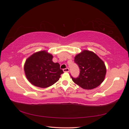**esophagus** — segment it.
Returning a JSON list of instances; mask_svg holds the SVG:
<instances>
[{
    "label": "esophagus",
    "mask_w": 129,
    "mask_h": 129,
    "mask_svg": "<svg viewBox=\"0 0 129 129\" xmlns=\"http://www.w3.org/2000/svg\"><path fill=\"white\" fill-rule=\"evenodd\" d=\"M63 71L64 72H69V69L68 68H65V69H63Z\"/></svg>",
    "instance_id": "obj_1"
}]
</instances>
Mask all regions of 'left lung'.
<instances>
[{"mask_svg":"<svg viewBox=\"0 0 129 129\" xmlns=\"http://www.w3.org/2000/svg\"><path fill=\"white\" fill-rule=\"evenodd\" d=\"M74 62L80 69L79 76L72 80L85 89L95 88L103 82L106 74L104 62L92 52L85 50L75 56Z\"/></svg>","mask_w":129,"mask_h":129,"instance_id":"8db88e82","label":"left lung"}]
</instances>
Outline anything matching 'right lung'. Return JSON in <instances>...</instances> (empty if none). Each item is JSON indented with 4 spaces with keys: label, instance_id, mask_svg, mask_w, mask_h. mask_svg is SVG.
I'll use <instances>...</instances> for the list:
<instances>
[{
    "label": "right lung",
    "instance_id": "right-lung-1",
    "mask_svg": "<svg viewBox=\"0 0 129 129\" xmlns=\"http://www.w3.org/2000/svg\"><path fill=\"white\" fill-rule=\"evenodd\" d=\"M53 56L47 52H38L26 60L24 71L27 79L36 87L47 88L59 80L63 73L58 63L52 61Z\"/></svg>",
    "mask_w": 129,
    "mask_h": 129
}]
</instances>
